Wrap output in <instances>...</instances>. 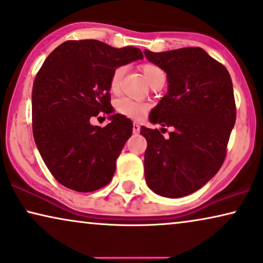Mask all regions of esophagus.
<instances>
[{"mask_svg": "<svg viewBox=\"0 0 263 263\" xmlns=\"http://www.w3.org/2000/svg\"><path fill=\"white\" fill-rule=\"evenodd\" d=\"M133 133H134V134H139L140 133V125L138 123L133 124Z\"/></svg>", "mask_w": 263, "mask_h": 263, "instance_id": "obj_1", "label": "esophagus"}]
</instances>
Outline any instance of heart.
Here are the masks:
<instances>
[{"instance_id":"b5f03b06","label":"heart","mask_w":263,"mask_h":263,"mask_svg":"<svg viewBox=\"0 0 263 263\" xmlns=\"http://www.w3.org/2000/svg\"><path fill=\"white\" fill-rule=\"evenodd\" d=\"M141 70H142L143 77H145V79L149 85L152 84L157 78L164 75V71L161 70L159 67L156 66V64H152V63L142 64ZM123 74H124L123 67H117L116 69L112 71V75H111V79H110L111 92L116 93L118 89H120ZM115 107H116V111L118 114L123 115L125 117L133 118V120H141V118L146 115L147 111H148L149 105L146 103L135 102V100H132L128 98H121L115 103Z\"/></svg>"}]
</instances>
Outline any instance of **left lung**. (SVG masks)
<instances>
[{"mask_svg":"<svg viewBox=\"0 0 263 263\" xmlns=\"http://www.w3.org/2000/svg\"><path fill=\"white\" fill-rule=\"evenodd\" d=\"M143 53L167 78L166 95L149 121L172 128L165 139L163 132L141 127L146 183L158 195L177 199L202 188L224 163L236 122L231 77L201 48Z\"/></svg>","mask_w":263,"mask_h":263,"instance_id":"left-lung-1","label":"left lung"}]
</instances>
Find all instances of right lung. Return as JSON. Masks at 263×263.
<instances>
[{
  "label": "right lung",
  "instance_id": "right-lung-1",
  "mask_svg": "<svg viewBox=\"0 0 263 263\" xmlns=\"http://www.w3.org/2000/svg\"><path fill=\"white\" fill-rule=\"evenodd\" d=\"M138 60L143 55L134 46L85 39L62 43L43 63L32 88L33 138L62 185L89 193L111 181L133 122L112 114L110 79L117 67ZM99 112L110 115L104 128L89 122Z\"/></svg>",
  "mask_w": 263,
  "mask_h": 263
}]
</instances>
